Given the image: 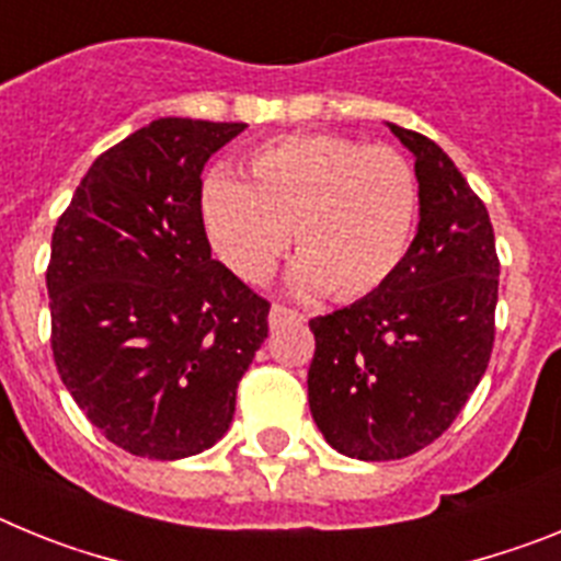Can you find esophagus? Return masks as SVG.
Returning a JSON list of instances; mask_svg holds the SVG:
<instances>
[{
  "label": "esophagus",
  "instance_id": "obj_1",
  "mask_svg": "<svg viewBox=\"0 0 561 561\" xmlns=\"http://www.w3.org/2000/svg\"><path fill=\"white\" fill-rule=\"evenodd\" d=\"M297 320H304V314L295 309H286V306L275 304L270 309V325L275 329V325H284V323H297Z\"/></svg>",
  "mask_w": 561,
  "mask_h": 561
}]
</instances>
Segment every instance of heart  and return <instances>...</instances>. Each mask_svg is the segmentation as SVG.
<instances>
[{
	"instance_id": "heart-1",
	"label": "heart",
	"mask_w": 561,
	"mask_h": 561,
	"mask_svg": "<svg viewBox=\"0 0 561 561\" xmlns=\"http://www.w3.org/2000/svg\"><path fill=\"white\" fill-rule=\"evenodd\" d=\"M247 182L216 171L202 221L216 255L250 284L295 244V286L348 304L374 295L408 257L419 225V176L401 151L342 134H297L255 148Z\"/></svg>"
}]
</instances>
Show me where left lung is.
Instances as JSON below:
<instances>
[{
  "label": "left lung",
  "mask_w": 561,
  "mask_h": 561,
  "mask_svg": "<svg viewBox=\"0 0 561 561\" xmlns=\"http://www.w3.org/2000/svg\"><path fill=\"white\" fill-rule=\"evenodd\" d=\"M415 153L421 221L404 264L354 306L309 320V408L336 453L399 460L458 419L494 345L500 261L483 199L430 137Z\"/></svg>",
  "instance_id": "1"
}]
</instances>
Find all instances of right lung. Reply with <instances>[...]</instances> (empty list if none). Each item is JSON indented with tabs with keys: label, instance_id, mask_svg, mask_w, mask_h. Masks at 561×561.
<instances>
[{
	"label": "right lung",
	"instance_id": "right-lung-1",
	"mask_svg": "<svg viewBox=\"0 0 561 561\" xmlns=\"http://www.w3.org/2000/svg\"><path fill=\"white\" fill-rule=\"evenodd\" d=\"M244 123L160 117L103 151L53 230V359L112 444L180 460L230 427L270 300L210 257L202 171Z\"/></svg>",
	"mask_w": 561,
	"mask_h": 561
}]
</instances>
